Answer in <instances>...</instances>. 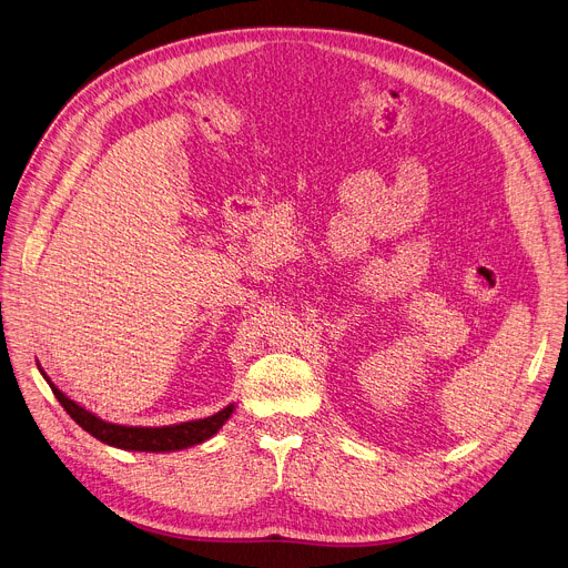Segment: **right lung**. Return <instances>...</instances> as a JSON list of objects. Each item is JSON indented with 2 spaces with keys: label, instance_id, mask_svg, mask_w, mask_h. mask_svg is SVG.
Instances as JSON below:
<instances>
[{
  "label": "right lung",
  "instance_id": "right-lung-1",
  "mask_svg": "<svg viewBox=\"0 0 568 568\" xmlns=\"http://www.w3.org/2000/svg\"><path fill=\"white\" fill-rule=\"evenodd\" d=\"M43 376H45V372H43ZM50 388L70 418L82 429H87L91 436H95L98 440L113 445V447L139 449V452H173V449L199 445V443L207 440L210 436H214L221 429V425L231 418V413L235 408L231 404L223 410L210 415V418L171 425V427H123V425H111V423L95 418L93 413H89L87 408H82L80 404H74L70 397H65L54 384H50Z\"/></svg>",
  "mask_w": 568,
  "mask_h": 568
}]
</instances>
